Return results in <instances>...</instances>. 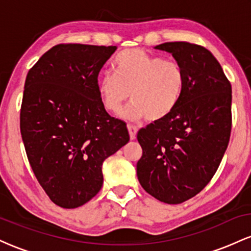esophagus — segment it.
I'll return each mask as SVG.
<instances>
[{
    "label": "esophagus",
    "instance_id": "esophagus-1",
    "mask_svg": "<svg viewBox=\"0 0 251 251\" xmlns=\"http://www.w3.org/2000/svg\"><path fill=\"white\" fill-rule=\"evenodd\" d=\"M127 128H128L129 138H131L132 140L135 139V135H137V132H138L137 126H133V125H127Z\"/></svg>",
    "mask_w": 251,
    "mask_h": 251
}]
</instances>
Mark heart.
Listing matches in <instances>:
<instances>
[{"instance_id":"obj_1","label":"heart","mask_w":251,"mask_h":251,"mask_svg":"<svg viewBox=\"0 0 251 251\" xmlns=\"http://www.w3.org/2000/svg\"><path fill=\"white\" fill-rule=\"evenodd\" d=\"M113 74L98 81L101 102L107 111L119 113L131 96L125 117L157 122L177 107L185 87V74L176 60L162 59L142 50H125L114 57Z\"/></svg>"}]
</instances>
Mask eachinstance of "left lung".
Here are the masks:
<instances>
[{
  "mask_svg": "<svg viewBox=\"0 0 251 251\" xmlns=\"http://www.w3.org/2000/svg\"><path fill=\"white\" fill-rule=\"evenodd\" d=\"M185 74L171 114L138 132L143 155L137 176L148 194L168 204L195 197L220 166L231 132V85L211 51L190 42H165Z\"/></svg>",
  "mask_w": 251,
  "mask_h": 251,
  "instance_id": "obj_1",
  "label": "left lung"
}]
</instances>
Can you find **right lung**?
Instances as JSON below:
<instances>
[{"label": "right lung", "mask_w": 251, "mask_h": 251, "mask_svg": "<svg viewBox=\"0 0 251 251\" xmlns=\"http://www.w3.org/2000/svg\"><path fill=\"white\" fill-rule=\"evenodd\" d=\"M116 46L61 43L28 72L20 113L25 153L53 203L81 206L102 186V163L128 143L123 120L111 117L98 75Z\"/></svg>", "instance_id": "obj_1"}]
</instances>
